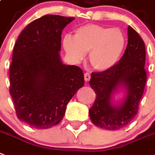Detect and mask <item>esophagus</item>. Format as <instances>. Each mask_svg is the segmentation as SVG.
Segmentation results:
<instances>
[{"label": "esophagus", "instance_id": "obj_1", "mask_svg": "<svg viewBox=\"0 0 155 155\" xmlns=\"http://www.w3.org/2000/svg\"><path fill=\"white\" fill-rule=\"evenodd\" d=\"M90 79H91L90 73H88V72L84 73V80H85V81H89V80H90Z\"/></svg>", "mask_w": 155, "mask_h": 155}]
</instances>
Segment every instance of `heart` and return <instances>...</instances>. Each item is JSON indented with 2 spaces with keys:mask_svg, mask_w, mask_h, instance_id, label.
Wrapping results in <instances>:
<instances>
[{
  "mask_svg": "<svg viewBox=\"0 0 155 155\" xmlns=\"http://www.w3.org/2000/svg\"><path fill=\"white\" fill-rule=\"evenodd\" d=\"M63 46L75 63L81 62L89 52V61L93 68L107 71L116 64L123 53L125 37L119 28L86 25L75 30L74 39L65 36Z\"/></svg>",
  "mask_w": 155,
  "mask_h": 155,
  "instance_id": "obj_1",
  "label": "heart"
}]
</instances>
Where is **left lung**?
Masks as SVG:
<instances>
[{"label":"left lung","instance_id":"1","mask_svg":"<svg viewBox=\"0 0 155 155\" xmlns=\"http://www.w3.org/2000/svg\"><path fill=\"white\" fill-rule=\"evenodd\" d=\"M127 41L125 52L116 64L91 75L89 84L96 98L89 109V116L91 122L102 129L119 130L127 125L138 113L143 95L147 82L145 44L130 26L128 27ZM120 87L126 91V96L115 105L111 99Z\"/></svg>","mask_w":155,"mask_h":155}]
</instances>
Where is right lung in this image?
Segmentation results:
<instances>
[{
    "mask_svg": "<svg viewBox=\"0 0 155 155\" xmlns=\"http://www.w3.org/2000/svg\"><path fill=\"white\" fill-rule=\"evenodd\" d=\"M74 19L45 15L28 25L16 41L9 92L17 118L32 127L58 124L67 104L84 86L82 69L64 64L59 53L63 29Z\"/></svg>",
    "mask_w": 155,
    "mask_h": 155,
    "instance_id": "obj_1",
    "label": "right lung"
}]
</instances>
